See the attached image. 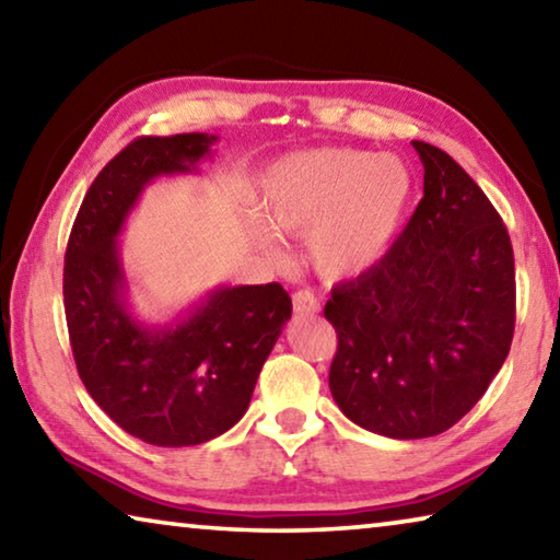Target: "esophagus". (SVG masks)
I'll use <instances>...</instances> for the list:
<instances>
[{
  "mask_svg": "<svg viewBox=\"0 0 560 560\" xmlns=\"http://www.w3.org/2000/svg\"><path fill=\"white\" fill-rule=\"evenodd\" d=\"M293 311L296 314H318L320 311V301L316 299V293L311 289H301L293 293Z\"/></svg>",
  "mask_w": 560,
  "mask_h": 560,
  "instance_id": "esophagus-1",
  "label": "esophagus"
}]
</instances>
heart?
I'll return each mask as SVG.
<instances>
[{"instance_id":"1","label":"heart","mask_w":560,"mask_h":560,"mask_svg":"<svg viewBox=\"0 0 560 560\" xmlns=\"http://www.w3.org/2000/svg\"><path fill=\"white\" fill-rule=\"evenodd\" d=\"M410 167L355 148L291 153L261 177V210L279 232L308 236L311 257L330 277L363 271L390 249L412 200ZM264 246L273 236L261 232Z\"/></svg>"}]
</instances>
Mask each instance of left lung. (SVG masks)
Masks as SVG:
<instances>
[{"instance_id": "left-lung-1", "label": "left lung", "mask_w": 560, "mask_h": 560, "mask_svg": "<svg viewBox=\"0 0 560 560\" xmlns=\"http://www.w3.org/2000/svg\"><path fill=\"white\" fill-rule=\"evenodd\" d=\"M424 197L381 261L330 291L338 334L328 385L363 430L434 438L501 371L514 338V249L481 187L422 140Z\"/></svg>"}]
</instances>
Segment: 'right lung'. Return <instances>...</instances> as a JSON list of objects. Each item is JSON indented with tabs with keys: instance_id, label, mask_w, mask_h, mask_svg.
I'll return each mask as SVG.
<instances>
[{
	"instance_id": "1",
	"label": "right lung",
	"mask_w": 560,
	"mask_h": 560,
	"mask_svg": "<svg viewBox=\"0 0 560 560\" xmlns=\"http://www.w3.org/2000/svg\"><path fill=\"white\" fill-rule=\"evenodd\" d=\"M214 136L132 140L93 179L66 246L63 308L89 395L118 428L155 447L220 438L249 407L291 299L281 283L220 287L167 326L130 311L118 234L160 175L195 173Z\"/></svg>"
}]
</instances>
